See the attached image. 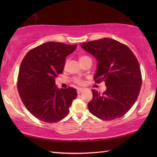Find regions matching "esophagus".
I'll list each match as a JSON object with an SVG mask.
<instances>
[{
  "instance_id": "1",
  "label": "esophagus",
  "mask_w": 157,
  "mask_h": 157,
  "mask_svg": "<svg viewBox=\"0 0 157 157\" xmlns=\"http://www.w3.org/2000/svg\"><path fill=\"white\" fill-rule=\"evenodd\" d=\"M84 91V89H82V88H78V89H77V93H78V94H81V93Z\"/></svg>"
}]
</instances>
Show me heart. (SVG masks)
Masks as SVG:
<instances>
[{
    "label": "heart",
    "mask_w": 157,
    "mask_h": 157,
    "mask_svg": "<svg viewBox=\"0 0 157 157\" xmlns=\"http://www.w3.org/2000/svg\"><path fill=\"white\" fill-rule=\"evenodd\" d=\"M88 59H90L91 60V58H90V57L87 56V55H82V56H81L80 57H79V62H80V63L84 62V61L86 60H88ZM74 82H75V83H77L79 85H82L83 84V80L81 78H74Z\"/></svg>",
    "instance_id": "1"
}]
</instances>
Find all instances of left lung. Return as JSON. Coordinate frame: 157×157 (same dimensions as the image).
Instances as JSON below:
<instances>
[{
    "mask_svg": "<svg viewBox=\"0 0 157 157\" xmlns=\"http://www.w3.org/2000/svg\"><path fill=\"white\" fill-rule=\"evenodd\" d=\"M81 47L96 58L95 83L105 82L107 89L101 94L92 90L88 109L103 121L123 116L136 102L142 84L140 64L126 45L109 38L82 43Z\"/></svg>",
    "mask_w": 157,
    "mask_h": 157,
    "instance_id": "1",
    "label": "left lung"
}]
</instances>
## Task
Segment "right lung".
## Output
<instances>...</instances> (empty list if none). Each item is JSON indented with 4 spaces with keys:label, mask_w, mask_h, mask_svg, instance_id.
<instances>
[{
    "label": "right lung",
    "mask_w": 157,
    "mask_h": 157,
    "mask_svg": "<svg viewBox=\"0 0 157 157\" xmlns=\"http://www.w3.org/2000/svg\"><path fill=\"white\" fill-rule=\"evenodd\" d=\"M77 44L49 41L34 48L23 58L17 79L20 98L37 119L48 123L62 120L77 98L73 87L58 89L55 79L63 73L66 57Z\"/></svg>",
    "instance_id": "1"
}]
</instances>
